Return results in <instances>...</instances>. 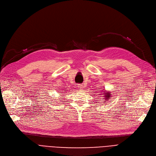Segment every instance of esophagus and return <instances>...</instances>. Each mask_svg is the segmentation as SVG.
Listing matches in <instances>:
<instances>
[{"label":"esophagus","instance_id":"34e87169","mask_svg":"<svg viewBox=\"0 0 156 156\" xmlns=\"http://www.w3.org/2000/svg\"><path fill=\"white\" fill-rule=\"evenodd\" d=\"M83 85H80V84H79V85H78V89L79 90H82L83 88Z\"/></svg>","mask_w":156,"mask_h":156}]
</instances>
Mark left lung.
Returning <instances> with one entry per match:
<instances>
[{
  "mask_svg": "<svg viewBox=\"0 0 156 156\" xmlns=\"http://www.w3.org/2000/svg\"><path fill=\"white\" fill-rule=\"evenodd\" d=\"M108 93L107 94V93H105L106 94H107V95H105V99H109V98H111L110 97V95H111V94H110V93H109V92H108ZM105 93V92H104Z\"/></svg>",
  "mask_w": 156,
  "mask_h": 156,
  "instance_id": "obj_1",
  "label": "left lung"
}]
</instances>
